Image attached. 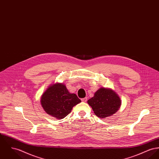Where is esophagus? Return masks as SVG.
Returning <instances> with one entry per match:
<instances>
[{
	"instance_id": "obj_1",
	"label": "esophagus",
	"mask_w": 159,
	"mask_h": 159,
	"mask_svg": "<svg viewBox=\"0 0 159 159\" xmlns=\"http://www.w3.org/2000/svg\"><path fill=\"white\" fill-rule=\"evenodd\" d=\"M81 101H82L83 102H86V101H87V98L85 97V98H82V99H81Z\"/></svg>"
}]
</instances>
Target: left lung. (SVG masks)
<instances>
[{
  "label": "left lung",
  "mask_w": 159,
  "mask_h": 159,
  "mask_svg": "<svg viewBox=\"0 0 159 159\" xmlns=\"http://www.w3.org/2000/svg\"><path fill=\"white\" fill-rule=\"evenodd\" d=\"M87 103L92 108L95 115L105 118L115 114L119 110L121 101L116 92L111 89L101 88Z\"/></svg>",
  "instance_id": "obj_1"
}]
</instances>
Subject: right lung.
Instances as JSON below:
<instances>
[{"instance_id": "obj_1", "label": "right lung", "mask_w": 159, "mask_h": 159, "mask_svg": "<svg viewBox=\"0 0 159 159\" xmlns=\"http://www.w3.org/2000/svg\"><path fill=\"white\" fill-rule=\"evenodd\" d=\"M81 102L75 93H70L63 84L50 86L41 97L44 110L51 116L61 119L67 116L73 107Z\"/></svg>"}]
</instances>
